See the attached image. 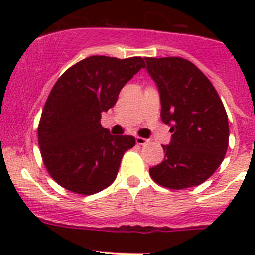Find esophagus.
Segmentation results:
<instances>
[{
	"label": "esophagus",
	"instance_id": "1",
	"mask_svg": "<svg viewBox=\"0 0 255 255\" xmlns=\"http://www.w3.org/2000/svg\"><path fill=\"white\" fill-rule=\"evenodd\" d=\"M135 143H137L138 145H146V144L149 143V139H145V138L142 137H137L135 138Z\"/></svg>",
	"mask_w": 255,
	"mask_h": 255
}]
</instances>
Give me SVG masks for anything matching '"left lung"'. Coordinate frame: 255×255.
Returning a JSON list of instances; mask_svg holds the SVG:
<instances>
[{"label":"left lung","instance_id":"1","mask_svg":"<svg viewBox=\"0 0 255 255\" xmlns=\"http://www.w3.org/2000/svg\"><path fill=\"white\" fill-rule=\"evenodd\" d=\"M156 82L161 121L170 126L171 142L161 145L164 161L149 169L156 184L173 190L196 186L212 175L228 148L225 106L204 73L179 56L145 58Z\"/></svg>","mask_w":255,"mask_h":255}]
</instances>
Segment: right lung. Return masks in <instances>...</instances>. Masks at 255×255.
<instances>
[{"instance_id":"1","label":"right lung","mask_w":255,"mask_h":255,"mask_svg":"<svg viewBox=\"0 0 255 255\" xmlns=\"http://www.w3.org/2000/svg\"><path fill=\"white\" fill-rule=\"evenodd\" d=\"M142 68L144 59L92 55L70 66L51 89L38 126V143L49 175L79 195L102 191L115 181L132 135H112L101 113Z\"/></svg>"}]
</instances>
